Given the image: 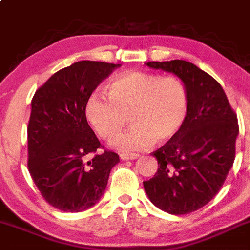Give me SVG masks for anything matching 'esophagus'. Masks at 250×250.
Returning <instances> with one entry per match:
<instances>
[{"instance_id": "obj_1", "label": "esophagus", "mask_w": 250, "mask_h": 250, "mask_svg": "<svg viewBox=\"0 0 250 250\" xmlns=\"http://www.w3.org/2000/svg\"><path fill=\"white\" fill-rule=\"evenodd\" d=\"M138 156H140L138 154H120V159H122V160H135Z\"/></svg>"}]
</instances>
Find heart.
Here are the masks:
<instances>
[{
    "label": "heart",
    "instance_id": "1",
    "mask_svg": "<svg viewBox=\"0 0 250 250\" xmlns=\"http://www.w3.org/2000/svg\"><path fill=\"white\" fill-rule=\"evenodd\" d=\"M109 99L99 92L87 97L84 107L90 126L110 141L128 120L133 126L112 144L126 153L143 150L173 138L184 124L188 94L176 77L133 71L120 74L107 86Z\"/></svg>",
    "mask_w": 250,
    "mask_h": 250
}]
</instances>
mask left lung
<instances>
[{
	"mask_svg": "<svg viewBox=\"0 0 250 250\" xmlns=\"http://www.w3.org/2000/svg\"><path fill=\"white\" fill-rule=\"evenodd\" d=\"M146 65L182 79L188 112L179 132L153 153L158 172L143 187L161 210L188 214L207 205L223 187L235 160L237 115L220 84L194 63L172 60Z\"/></svg>",
	"mask_w": 250,
	"mask_h": 250,
	"instance_id": "8db88e82",
	"label": "left lung"
}]
</instances>
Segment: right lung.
<instances>
[{
    "label": "right lung",
    "instance_id": "obj_1",
    "mask_svg": "<svg viewBox=\"0 0 250 250\" xmlns=\"http://www.w3.org/2000/svg\"><path fill=\"white\" fill-rule=\"evenodd\" d=\"M122 65L78 61L65 67L33 95L27 126L29 171L49 205L63 212L87 209L101 199L119 155L104 150L87 124V97Z\"/></svg>",
    "mask_w": 250,
    "mask_h": 250
}]
</instances>
